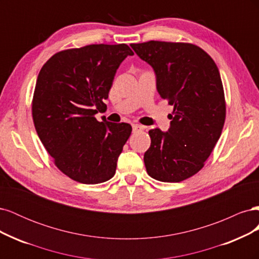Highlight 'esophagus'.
I'll return each instance as SVG.
<instances>
[{
  "label": "esophagus",
  "mask_w": 259,
  "mask_h": 259,
  "mask_svg": "<svg viewBox=\"0 0 259 259\" xmlns=\"http://www.w3.org/2000/svg\"><path fill=\"white\" fill-rule=\"evenodd\" d=\"M133 131L134 132H139V131H143L145 127L143 126V125H139V124H133Z\"/></svg>",
  "instance_id": "34e87169"
}]
</instances>
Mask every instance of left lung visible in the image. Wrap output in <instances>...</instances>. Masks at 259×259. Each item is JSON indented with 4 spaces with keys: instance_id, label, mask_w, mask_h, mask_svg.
I'll list each match as a JSON object with an SVG mask.
<instances>
[{
    "instance_id": "left-lung-1",
    "label": "left lung",
    "mask_w": 259,
    "mask_h": 259,
    "mask_svg": "<svg viewBox=\"0 0 259 259\" xmlns=\"http://www.w3.org/2000/svg\"><path fill=\"white\" fill-rule=\"evenodd\" d=\"M131 46L153 68L160 96L174 106L167 132L149 131L147 173L164 183L183 182L204 166L222 135L226 103L221 74L197 45L149 41Z\"/></svg>"
}]
</instances>
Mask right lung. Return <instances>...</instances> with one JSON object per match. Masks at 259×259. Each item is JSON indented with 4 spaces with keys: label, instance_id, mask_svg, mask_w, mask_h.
I'll list each match as a JSON object with an SVG mask.
<instances>
[{
    "label": "right lung",
    "instance_id": "obj_1",
    "mask_svg": "<svg viewBox=\"0 0 259 259\" xmlns=\"http://www.w3.org/2000/svg\"><path fill=\"white\" fill-rule=\"evenodd\" d=\"M126 44H93L55 54L37 75L32 100L35 131L62 173L81 184L107 182L132 133L128 123L98 122L107 109Z\"/></svg>",
    "mask_w": 259,
    "mask_h": 259
}]
</instances>
